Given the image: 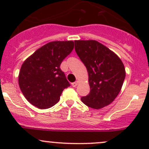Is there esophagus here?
Listing matches in <instances>:
<instances>
[{"mask_svg": "<svg viewBox=\"0 0 149 149\" xmlns=\"http://www.w3.org/2000/svg\"><path fill=\"white\" fill-rule=\"evenodd\" d=\"M71 84H72V86H73V87H76V86L78 85V81L73 82V83H72Z\"/></svg>", "mask_w": 149, "mask_h": 149, "instance_id": "1", "label": "esophagus"}]
</instances>
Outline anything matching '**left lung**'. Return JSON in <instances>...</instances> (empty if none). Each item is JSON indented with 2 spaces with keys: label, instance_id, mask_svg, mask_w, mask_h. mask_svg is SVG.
Listing matches in <instances>:
<instances>
[{
  "label": "left lung",
  "instance_id": "obj_1",
  "mask_svg": "<svg viewBox=\"0 0 149 149\" xmlns=\"http://www.w3.org/2000/svg\"><path fill=\"white\" fill-rule=\"evenodd\" d=\"M75 50L88 73L90 93L81 101L96 109L109 105L120 93L125 78L120 58L95 40H76Z\"/></svg>",
  "mask_w": 149,
  "mask_h": 149
}]
</instances>
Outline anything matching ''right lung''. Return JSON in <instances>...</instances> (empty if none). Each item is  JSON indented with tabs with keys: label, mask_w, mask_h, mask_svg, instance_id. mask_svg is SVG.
I'll return each instance as SVG.
<instances>
[{
	"label": "right lung",
	"mask_w": 149,
	"mask_h": 149,
	"mask_svg": "<svg viewBox=\"0 0 149 149\" xmlns=\"http://www.w3.org/2000/svg\"><path fill=\"white\" fill-rule=\"evenodd\" d=\"M73 41H55L36 50L22 64L19 84L25 98L40 109L58 102L70 84L61 70V63L72 52Z\"/></svg>",
	"instance_id": "1"
}]
</instances>
